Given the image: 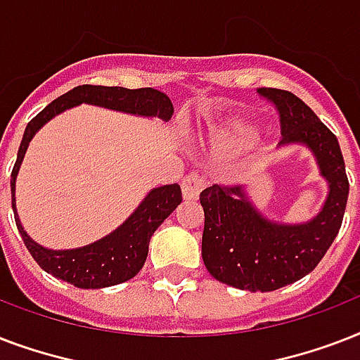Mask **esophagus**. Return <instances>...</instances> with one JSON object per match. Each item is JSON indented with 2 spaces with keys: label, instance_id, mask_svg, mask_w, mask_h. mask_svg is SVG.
<instances>
[{
  "label": "esophagus",
  "instance_id": "34e87169",
  "mask_svg": "<svg viewBox=\"0 0 360 360\" xmlns=\"http://www.w3.org/2000/svg\"><path fill=\"white\" fill-rule=\"evenodd\" d=\"M203 188V179L198 174H188L181 181V192L185 200H196Z\"/></svg>",
  "mask_w": 360,
  "mask_h": 360
}]
</instances>
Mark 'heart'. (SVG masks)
Returning a JSON list of instances; mask_svg holds the SVG:
<instances>
[{
	"label": "heart",
	"mask_w": 360,
	"mask_h": 360,
	"mask_svg": "<svg viewBox=\"0 0 360 360\" xmlns=\"http://www.w3.org/2000/svg\"><path fill=\"white\" fill-rule=\"evenodd\" d=\"M213 141L214 146L224 149V151H245L256 141V127L248 120L233 117V120L226 121L222 127L214 130Z\"/></svg>",
	"instance_id": "heart-1"
}]
</instances>
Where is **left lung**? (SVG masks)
I'll use <instances>...</instances> for the list:
<instances>
[{"mask_svg":"<svg viewBox=\"0 0 360 360\" xmlns=\"http://www.w3.org/2000/svg\"><path fill=\"white\" fill-rule=\"evenodd\" d=\"M259 97L280 115V146L302 143L314 153L319 174L329 183L323 207L302 224L267 220L237 185H213L200 194L205 224L202 257L222 284L246 291H274L316 269L344 219L349 181L336 136L293 93L259 87Z\"/></svg>","mask_w":360,"mask_h":360,"instance_id":"obj_1","label":"left lung"}]
</instances>
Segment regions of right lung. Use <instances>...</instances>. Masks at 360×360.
<instances>
[{"label": "right lung", "instance_id": "add662e5", "mask_svg": "<svg viewBox=\"0 0 360 360\" xmlns=\"http://www.w3.org/2000/svg\"><path fill=\"white\" fill-rule=\"evenodd\" d=\"M95 104L103 108L117 110L124 114L143 115V117H160L168 121L174 114V104L164 93L153 87H140V89H127V87H106V86H78L65 95L58 97L48 104L46 108L39 112L27 123L20 143L18 157L14 162L11 174V194H13L14 220L24 245L39 265L46 273L69 284L82 288V290H98L108 285L127 282L140 273L149 250V240L157 231V228L174 213V209L181 203V188L177 183L153 188L143 202L138 205L134 213L124 220L123 224L110 236L98 239L97 243L72 248V250H48L44 246L37 245L24 231L20 224L16 207H14V185L18 175L20 164L24 160L25 149L30 146L31 138L48 123L53 115L61 114L65 110L78 106V104Z\"/></svg>", "mask_w": 360, "mask_h": 360}]
</instances>
